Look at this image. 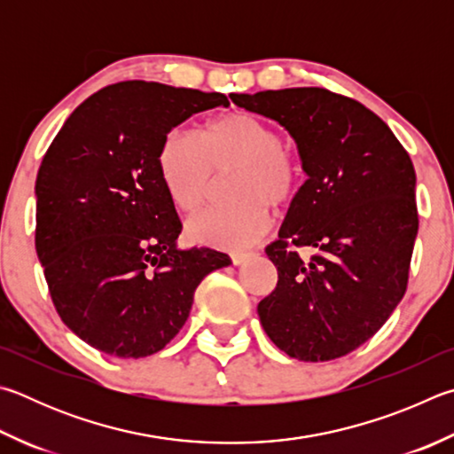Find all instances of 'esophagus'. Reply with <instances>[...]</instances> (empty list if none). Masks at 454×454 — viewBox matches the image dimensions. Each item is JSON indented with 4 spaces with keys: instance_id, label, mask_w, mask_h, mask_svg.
<instances>
[{
    "instance_id": "obj_1",
    "label": "esophagus",
    "mask_w": 454,
    "mask_h": 454,
    "mask_svg": "<svg viewBox=\"0 0 454 454\" xmlns=\"http://www.w3.org/2000/svg\"><path fill=\"white\" fill-rule=\"evenodd\" d=\"M252 255V252H246V250H234L232 254H230V258H232V263L234 266H240V263H244L246 260H248Z\"/></svg>"
}]
</instances>
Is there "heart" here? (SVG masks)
Here are the masks:
<instances>
[{"label": "heart", "instance_id": "heart-1", "mask_svg": "<svg viewBox=\"0 0 454 454\" xmlns=\"http://www.w3.org/2000/svg\"><path fill=\"white\" fill-rule=\"evenodd\" d=\"M159 167L172 202L188 214L210 202L216 175L236 170L228 184L234 204L204 212L186 226L194 242L216 248L258 242L271 226L270 206L287 208L306 180L300 154L282 143L270 122L244 111L208 119L199 137L170 133L160 146Z\"/></svg>", "mask_w": 454, "mask_h": 454}]
</instances>
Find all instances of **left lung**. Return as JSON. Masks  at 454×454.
I'll return each mask as SVG.
<instances>
[{
	"label": "left lung",
	"mask_w": 454,
	"mask_h": 454,
	"mask_svg": "<svg viewBox=\"0 0 454 454\" xmlns=\"http://www.w3.org/2000/svg\"><path fill=\"white\" fill-rule=\"evenodd\" d=\"M230 98L290 130L308 175L266 248L278 286L258 303L263 332L300 361L348 356L407 292L419 230L409 153L373 111L327 89ZM300 247L314 250L308 261Z\"/></svg>",
	"instance_id": "8db88e82"
}]
</instances>
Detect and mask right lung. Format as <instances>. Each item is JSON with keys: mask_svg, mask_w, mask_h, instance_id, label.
<instances>
[{"mask_svg": "<svg viewBox=\"0 0 454 454\" xmlns=\"http://www.w3.org/2000/svg\"><path fill=\"white\" fill-rule=\"evenodd\" d=\"M222 93L121 81L65 121L35 183V250L53 306L73 333L106 356L160 351L188 319L194 292L230 255L178 250L183 232L159 153Z\"/></svg>", "mask_w": 454, "mask_h": 454, "instance_id": "add662e5", "label": "right lung"}]
</instances>
